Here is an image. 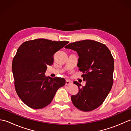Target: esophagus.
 <instances>
[{
  "label": "esophagus",
  "instance_id": "34e87169",
  "mask_svg": "<svg viewBox=\"0 0 131 131\" xmlns=\"http://www.w3.org/2000/svg\"><path fill=\"white\" fill-rule=\"evenodd\" d=\"M65 83H66V85H71L72 84V82L70 81V80H66Z\"/></svg>",
  "mask_w": 131,
  "mask_h": 131
}]
</instances>
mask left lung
I'll list each match as a JSON object with an SVG mask.
<instances>
[{"instance_id":"1","label":"left lung","mask_w":131,"mask_h":131,"mask_svg":"<svg viewBox=\"0 0 131 131\" xmlns=\"http://www.w3.org/2000/svg\"><path fill=\"white\" fill-rule=\"evenodd\" d=\"M65 47L77 51L78 67L86 82L85 86L74 82L79 92L71 96L72 102L83 112L96 109L104 102L113 84L114 61L111 52L105 44L92 40L75 41Z\"/></svg>"}]
</instances>
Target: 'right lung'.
<instances>
[{
	"mask_svg": "<svg viewBox=\"0 0 131 131\" xmlns=\"http://www.w3.org/2000/svg\"><path fill=\"white\" fill-rule=\"evenodd\" d=\"M68 41L46 39L27 41L17 49L12 61L15 89L18 97L29 107L39 109L49 105L58 89L65 84L62 78L46 77L47 65L53 62L56 52Z\"/></svg>",
	"mask_w": 131,
	"mask_h": 131,
	"instance_id": "right-lung-1",
	"label": "right lung"
}]
</instances>
